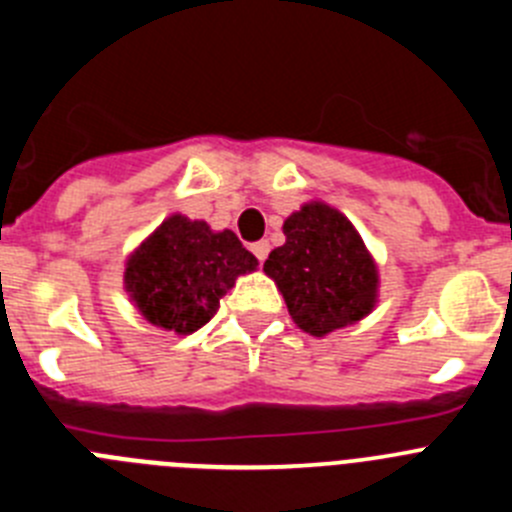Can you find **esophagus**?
Here are the masks:
<instances>
[{"label": "esophagus", "instance_id": "34e87169", "mask_svg": "<svg viewBox=\"0 0 512 512\" xmlns=\"http://www.w3.org/2000/svg\"><path fill=\"white\" fill-rule=\"evenodd\" d=\"M251 251H253V256H256V259H259L261 264H264L266 256H269V241H256L251 246Z\"/></svg>", "mask_w": 512, "mask_h": 512}]
</instances>
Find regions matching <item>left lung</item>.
<instances>
[{
  "mask_svg": "<svg viewBox=\"0 0 512 512\" xmlns=\"http://www.w3.org/2000/svg\"><path fill=\"white\" fill-rule=\"evenodd\" d=\"M287 241L266 259L297 328L315 338L364 320L377 307L379 269L354 223L310 200L282 225Z\"/></svg>",
  "mask_w": 512,
  "mask_h": 512,
  "instance_id": "8db88e82",
  "label": "left lung"
}]
</instances>
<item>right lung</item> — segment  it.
<instances>
[{"label": "right lung", "mask_w": 512, "mask_h": 512, "mask_svg": "<svg viewBox=\"0 0 512 512\" xmlns=\"http://www.w3.org/2000/svg\"><path fill=\"white\" fill-rule=\"evenodd\" d=\"M259 261L233 230L174 212L125 259V292L151 325L176 336L200 330L235 279Z\"/></svg>", "instance_id": "obj_1"}]
</instances>
